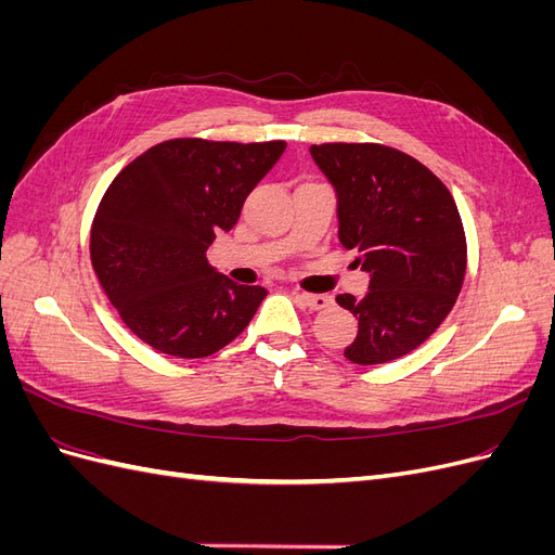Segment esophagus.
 Listing matches in <instances>:
<instances>
[{"label": "esophagus", "instance_id": "34e87169", "mask_svg": "<svg viewBox=\"0 0 555 555\" xmlns=\"http://www.w3.org/2000/svg\"><path fill=\"white\" fill-rule=\"evenodd\" d=\"M296 300L300 306H306L310 310H324L331 306V296H324V294H296Z\"/></svg>", "mask_w": 555, "mask_h": 555}]
</instances>
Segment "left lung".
I'll return each mask as SVG.
<instances>
[{
	"mask_svg": "<svg viewBox=\"0 0 555 555\" xmlns=\"http://www.w3.org/2000/svg\"><path fill=\"white\" fill-rule=\"evenodd\" d=\"M310 155L338 194V238L357 249L371 292L338 304L359 319L345 357L359 365L410 354L438 331L461 294L467 243L444 182L382 143H322Z\"/></svg>",
	"mask_w": 555,
	"mask_h": 555,
	"instance_id": "1",
	"label": "left lung"
}]
</instances>
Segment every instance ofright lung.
Returning <instances> with one entry per match:
<instances>
[{
	"label": "right lung",
	"mask_w": 555,
	"mask_h": 555,
	"mask_svg": "<svg viewBox=\"0 0 555 555\" xmlns=\"http://www.w3.org/2000/svg\"><path fill=\"white\" fill-rule=\"evenodd\" d=\"M287 143L171 139L113 178L90 231V259L127 328L162 354L204 359L249 324L263 287L208 266L215 233L231 231Z\"/></svg>",
	"instance_id": "right-lung-1"
}]
</instances>
